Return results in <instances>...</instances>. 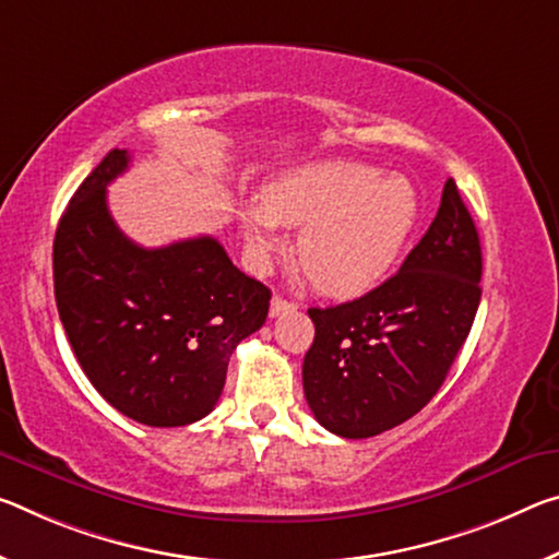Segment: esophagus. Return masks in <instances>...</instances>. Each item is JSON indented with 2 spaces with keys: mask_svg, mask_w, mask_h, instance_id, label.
Listing matches in <instances>:
<instances>
[{
  "mask_svg": "<svg viewBox=\"0 0 559 559\" xmlns=\"http://www.w3.org/2000/svg\"><path fill=\"white\" fill-rule=\"evenodd\" d=\"M294 304H290V300H286L283 296H273L271 298V318H278V316H283V313H288V311H294Z\"/></svg>",
  "mask_w": 559,
  "mask_h": 559,
  "instance_id": "34e87169",
  "label": "esophagus"
}]
</instances>
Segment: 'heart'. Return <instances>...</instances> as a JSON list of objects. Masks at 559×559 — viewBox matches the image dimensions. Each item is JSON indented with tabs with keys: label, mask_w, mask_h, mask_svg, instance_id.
I'll return each mask as SVG.
<instances>
[{
	"label": "heart",
	"mask_w": 559,
	"mask_h": 559,
	"mask_svg": "<svg viewBox=\"0 0 559 559\" xmlns=\"http://www.w3.org/2000/svg\"><path fill=\"white\" fill-rule=\"evenodd\" d=\"M418 224V193L405 176L360 162H311L283 171L263 199L241 209L255 265L283 248V226H304L298 263L318 290L335 298L378 286Z\"/></svg>",
	"instance_id": "1"
}]
</instances>
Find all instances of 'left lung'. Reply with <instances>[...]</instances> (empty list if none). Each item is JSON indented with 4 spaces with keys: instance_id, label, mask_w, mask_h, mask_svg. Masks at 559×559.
<instances>
[{
    "instance_id": "1",
    "label": "left lung",
    "mask_w": 559,
    "mask_h": 559,
    "mask_svg": "<svg viewBox=\"0 0 559 559\" xmlns=\"http://www.w3.org/2000/svg\"><path fill=\"white\" fill-rule=\"evenodd\" d=\"M483 251L453 179L401 271L366 296L308 308V407L341 438H373L413 418L445 383L480 306Z\"/></svg>"
}]
</instances>
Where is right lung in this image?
<instances>
[{"mask_svg": "<svg viewBox=\"0 0 559 559\" xmlns=\"http://www.w3.org/2000/svg\"><path fill=\"white\" fill-rule=\"evenodd\" d=\"M114 148L59 218L55 296L79 366L109 405L152 428L214 411L236 345L269 316L271 290L216 238L144 248L119 231L106 186L127 171Z\"/></svg>", "mask_w": 559, "mask_h": 559, "instance_id": "right-lung-1", "label": "right lung"}]
</instances>
